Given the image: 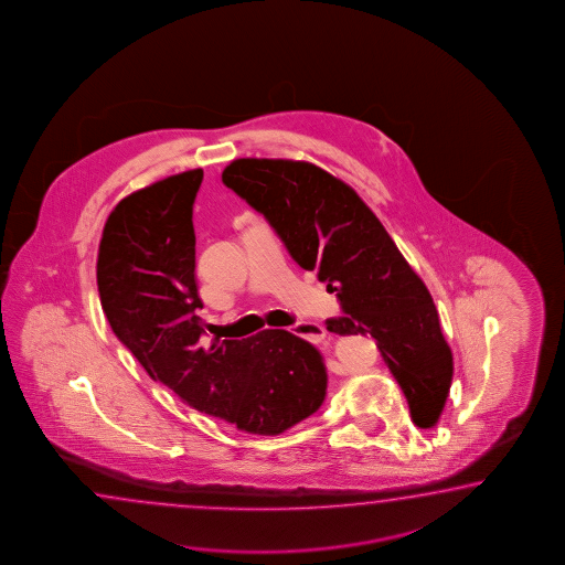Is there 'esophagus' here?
<instances>
[{
  "label": "esophagus",
  "mask_w": 565,
  "mask_h": 565,
  "mask_svg": "<svg viewBox=\"0 0 565 565\" xmlns=\"http://www.w3.org/2000/svg\"><path fill=\"white\" fill-rule=\"evenodd\" d=\"M290 332L297 334L300 339H305V341H310V343H321L322 339H324V334H327V331L322 329L321 324L307 321L297 322L295 327H290Z\"/></svg>",
  "instance_id": "1"
}]
</instances>
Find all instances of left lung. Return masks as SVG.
<instances>
[{"mask_svg": "<svg viewBox=\"0 0 565 565\" xmlns=\"http://www.w3.org/2000/svg\"><path fill=\"white\" fill-rule=\"evenodd\" d=\"M222 182L265 216L288 255L337 292L343 317L327 331L373 339L397 379L417 427L441 417L454 354L425 282L361 196L300 160L238 158Z\"/></svg>", "mask_w": 565, "mask_h": 565, "instance_id": "left-lung-1", "label": "left lung"}]
</instances>
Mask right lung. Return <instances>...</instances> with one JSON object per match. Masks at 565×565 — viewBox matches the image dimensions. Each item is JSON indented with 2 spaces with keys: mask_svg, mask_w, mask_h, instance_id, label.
Returning <instances> with one entry per match:
<instances>
[{
  "mask_svg": "<svg viewBox=\"0 0 565 565\" xmlns=\"http://www.w3.org/2000/svg\"><path fill=\"white\" fill-rule=\"evenodd\" d=\"M202 177L200 168L174 174L116 204L96 265L102 309L146 373L190 407L278 435L321 407L327 369L312 344L280 329L204 339L192 226Z\"/></svg>",
  "mask_w": 565,
  "mask_h": 565,
  "instance_id": "obj_1",
  "label": "right lung"
}]
</instances>
